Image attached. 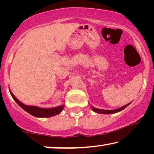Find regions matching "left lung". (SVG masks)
<instances>
[{
  "label": "left lung",
  "mask_w": 154,
  "mask_h": 154,
  "mask_svg": "<svg viewBox=\"0 0 154 154\" xmlns=\"http://www.w3.org/2000/svg\"><path fill=\"white\" fill-rule=\"evenodd\" d=\"M131 103H130L128 104H127V105H124L123 106H122V107L119 108V109H113V110H105V109H97V108H95L93 106H91V107H92V109L93 111H94L95 113H102V114H112V113H118V112L121 111L124 109L126 107V106H128Z\"/></svg>",
  "instance_id": "8db88e82"
}]
</instances>
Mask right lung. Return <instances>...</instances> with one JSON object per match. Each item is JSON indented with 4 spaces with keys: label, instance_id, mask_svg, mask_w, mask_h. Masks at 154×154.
Wrapping results in <instances>:
<instances>
[{
    "label": "right lung",
    "instance_id": "1",
    "mask_svg": "<svg viewBox=\"0 0 154 154\" xmlns=\"http://www.w3.org/2000/svg\"><path fill=\"white\" fill-rule=\"evenodd\" d=\"M9 92L11 94L12 98L14 99V100L17 103L20 107H22L24 111L28 112L32 116L36 117V118H49V117H52L54 116H56L63 111L64 109V105H60L56 107L50 108V109H43L41 107H38L36 106H30L24 105V103L18 100V99L15 97L14 95V94L11 92V91L9 90Z\"/></svg>",
    "mask_w": 154,
    "mask_h": 154
}]
</instances>
